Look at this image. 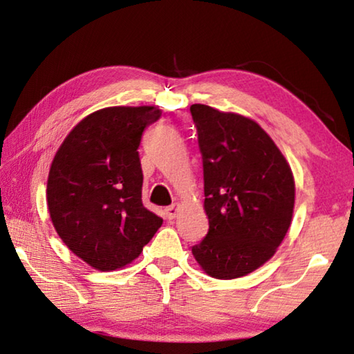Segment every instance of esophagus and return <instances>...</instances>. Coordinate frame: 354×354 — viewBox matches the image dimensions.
<instances>
[{
  "instance_id": "esophagus-1",
  "label": "esophagus",
  "mask_w": 354,
  "mask_h": 354,
  "mask_svg": "<svg viewBox=\"0 0 354 354\" xmlns=\"http://www.w3.org/2000/svg\"><path fill=\"white\" fill-rule=\"evenodd\" d=\"M178 212H179V205H171V206H169V207L165 209V215H167V217H169L170 220L175 218L176 215H178Z\"/></svg>"
}]
</instances>
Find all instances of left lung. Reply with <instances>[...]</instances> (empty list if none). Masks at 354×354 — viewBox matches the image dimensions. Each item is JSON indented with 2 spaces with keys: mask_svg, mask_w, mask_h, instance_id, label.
Returning <instances> with one entry per match:
<instances>
[{
  "mask_svg": "<svg viewBox=\"0 0 354 354\" xmlns=\"http://www.w3.org/2000/svg\"><path fill=\"white\" fill-rule=\"evenodd\" d=\"M205 178L209 231L192 254L201 270L234 279L262 267L289 231L295 179L277 143L253 118L192 104Z\"/></svg>",
  "mask_w": 354,
  "mask_h": 354,
  "instance_id": "obj_1",
  "label": "left lung"
}]
</instances>
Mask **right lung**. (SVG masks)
<instances>
[{
	"label": "right lung",
	"mask_w": 354,
	"mask_h": 354,
	"mask_svg": "<svg viewBox=\"0 0 354 354\" xmlns=\"http://www.w3.org/2000/svg\"><path fill=\"white\" fill-rule=\"evenodd\" d=\"M162 111L112 106L82 118L53 159L46 183L50 218L62 242L95 270L139 257L162 225L142 205V133Z\"/></svg>",
	"instance_id": "right-lung-1"
}]
</instances>
